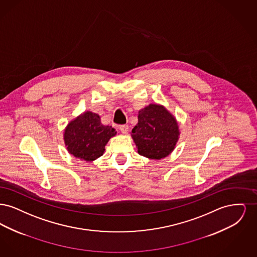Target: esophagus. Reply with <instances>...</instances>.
I'll return each instance as SVG.
<instances>
[{
	"mask_svg": "<svg viewBox=\"0 0 257 257\" xmlns=\"http://www.w3.org/2000/svg\"><path fill=\"white\" fill-rule=\"evenodd\" d=\"M119 129H120V131L122 132L123 134H128V131H129V126H128V125H121V126L119 127Z\"/></svg>",
	"mask_w": 257,
	"mask_h": 257,
	"instance_id": "1",
	"label": "esophagus"
}]
</instances>
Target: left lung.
<instances>
[{
    "label": "left lung",
    "instance_id": "1",
    "mask_svg": "<svg viewBox=\"0 0 257 257\" xmlns=\"http://www.w3.org/2000/svg\"><path fill=\"white\" fill-rule=\"evenodd\" d=\"M179 135L176 118L159 104H150L139 110L138 123L131 133L138 153L151 160L169 156Z\"/></svg>",
    "mask_w": 257,
    "mask_h": 257
}]
</instances>
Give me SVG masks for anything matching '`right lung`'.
I'll list each match as a JSON object with an SVG mask.
<instances>
[{
	"label": "right lung",
	"instance_id": "add662e5",
	"mask_svg": "<svg viewBox=\"0 0 257 257\" xmlns=\"http://www.w3.org/2000/svg\"><path fill=\"white\" fill-rule=\"evenodd\" d=\"M115 135V129L101 123L99 114L87 110L67 124L63 140L74 157L92 162L103 155L106 145Z\"/></svg>",
	"mask_w": 257,
	"mask_h": 257
}]
</instances>
